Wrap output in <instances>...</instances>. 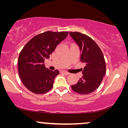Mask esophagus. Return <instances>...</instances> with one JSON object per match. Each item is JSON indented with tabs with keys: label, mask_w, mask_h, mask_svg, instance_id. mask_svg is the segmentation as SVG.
Here are the masks:
<instances>
[{
	"label": "esophagus",
	"mask_w": 128,
	"mask_h": 128,
	"mask_svg": "<svg viewBox=\"0 0 128 128\" xmlns=\"http://www.w3.org/2000/svg\"><path fill=\"white\" fill-rule=\"evenodd\" d=\"M61 72H62V73H64V74H66V75H69L70 74L69 72H66V71H62Z\"/></svg>",
	"instance_id": "34e87169"
}]
</instances>
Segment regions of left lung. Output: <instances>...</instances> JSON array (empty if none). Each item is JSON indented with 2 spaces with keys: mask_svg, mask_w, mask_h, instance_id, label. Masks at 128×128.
I'll list each match as a JSON object with an SVG mask.
<instances>
[{
  "mask_svg": "<svg viewBox=\"0 0 128 128\" xmlns=\"http://www.w3.org/2000/svg\"><path fill=\"white\" fill-rule=\"evenodd\" d=\"M69 34L79 46L80 60L86 64L82 70L83 76L76 84L72 86V88L78 94H90L99 87L106 74L104 55L100 47L90 36L78 32H70Z\"/></svg>",
  "mask_w": 128,
  "mask_h": 128,
  "instance_id": "1",
  "label": "left lung"
}]
</instances>
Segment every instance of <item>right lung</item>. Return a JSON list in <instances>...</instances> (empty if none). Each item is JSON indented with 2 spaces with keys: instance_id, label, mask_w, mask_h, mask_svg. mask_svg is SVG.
Segmentation results:
<instances>
[{
  "instance_id": "right-lung-1",
  "label": "right lung",
  "mask_w": 128,
  "mask_h": 128,
  "mask_svg": "<svg viewBox=\"0 0 128 128\" xmlns=\"http://www.w3.org/2000/svg\"><path fill=\"white\" fill-rule=\"evenodd\" d=\"M68 32L46 31L34 36L23 47L18 56L19 76L26 88L33 93L42 94L51 90L54 78L59 72L45 67L44 60L65 39Z\"/></svg>"
}]
</instances>
